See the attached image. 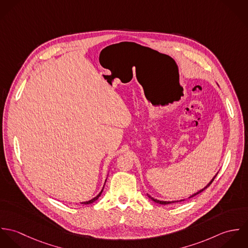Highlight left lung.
<instances>
[{
  "label": "left lung",
  "instance_id": "left-lung-1",
  "mask_svg": "<svg viewBox=\"0 0 248 248\" xmlns=\"http://www.w3.org/2000/svg\"><path fill=\"white\" fill-rule=\"evenodd\" d=\"M217 176V175H216ZM216 176L215 177H213L212 179H211V181L203 188V189H202V190H200L199 192H197V193H195V194H193L192 196H190L189 197V199H191V198H193V197H195V196H197L198 194H200V193H202V191H204L207 187H209L210 186V184L212 183L213 180L215 179V177H216ZM148 197L153 201V202H156V203H159V204H170V203H174V202H182V201H184V200H181V201H174V202H163V201H158V200H156V199H154V198H152L150 195H148Z\"/></svg>",
  "mask_w": 248,
  "mask_h": 248
}]
</instances>
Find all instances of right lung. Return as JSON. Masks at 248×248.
Returning a JSON list of instances; mask_svg holds the SVG:
<instances>
[{
  "instance_id": "obj_1",
  "label": "right lung",
  "mask_w": 248,
  "mask_h": 248,
  "mask_svg": "<svg viewBox=\"0 0 248 248\" xmlns=\"http://www.w3.org/2000/svg\"><path fill=\"white\" fill-rule=\"evenodd\" d=\"M103 188H104V187H103ZM102 192H103V189L101 190V192H100V193H99V194H98V195H97L95 198L92 199V200H91V201H89V202H81V203H82V204H90V203H93V202H95V201H96V200H97V199H98V198L101 196Z\"/></svg>"
}]
</instances>
